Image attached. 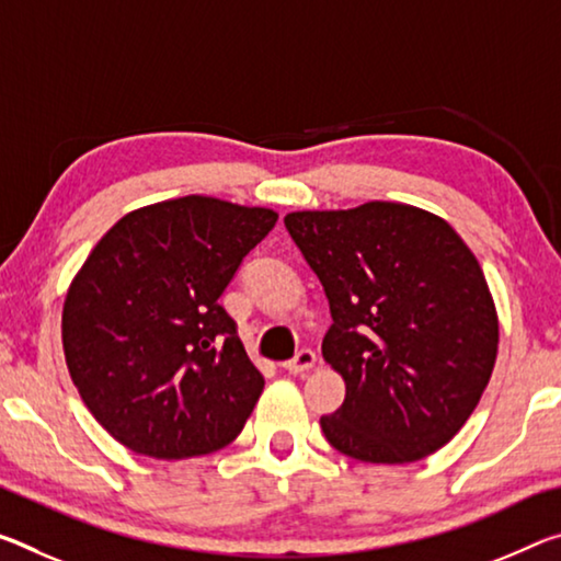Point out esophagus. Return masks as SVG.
<instances>
[{
    "label": "esophagus",
    "mask_w": 561,
    "mask_h": 561,
    "mask_svg": "<svg viewBox=\"0 0 561 561\" xmlns=\"http://www.w3.org/2000/svg\"><path fill=\"white\" fill-rule=\"evenodd\" d=\"M314 364H317V354L312 350H301V352H297L295 359L284 362L282 367H284V371H289V375H301V371L312 369Z\"/></svg>",
    "instance_id": "1"
}]
</instances>
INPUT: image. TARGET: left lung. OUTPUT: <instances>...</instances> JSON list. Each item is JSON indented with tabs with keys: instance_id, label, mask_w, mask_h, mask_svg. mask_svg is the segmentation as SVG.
Wrapping results in <instances>:
<instances>
[{
	"instance_id": "8db88e82",
	"label": "left lung",
	"mask_w": 561,
	"mask_h": 561,
	"mask_svg": "<svg viewBox=\"0 0 561 561\" xmlns=\"http://www.w3.org/2000/svg\"><path fill=\"white\" fill-rule=\"evenodd\" d=\"M319 277L332 327L322 357L344 402L327 442L369 465H407L465 426L492 377L500 317L472 249L432 211L402 202L284 217Z\"/></svg>"
}]
</instances>
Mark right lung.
<instances>
[{
  "label": "right lung",
  "instance_id": "right-lung-1",
  "mask_svg": "<svg viewBox=\"0 0 561 561\" xmlns=\"http://www.w3.org/2000/svg\"><path fill=\"white\" fill-rule=\"evenodd\" d=\"M277 217L204 194L147 204L75 274L61 309L67 369L127 449L202 457L244 430L264 377L219 297Z\"/></svg>",
  "mask_w": 561,
  "mask_h": 561
}]
</instances>
